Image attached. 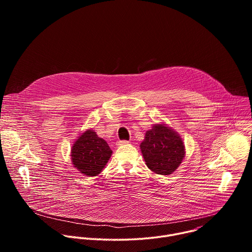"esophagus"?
Wrapping results in <instances>:
<instances>
[{"label": "esophagus", "mask_w": 252, "mask_h": 252, "mask_svg": "<svg viewBox=\"0 0 252 252\" xmlns=\"http://www.w3.org/2000/svg\"><path fill=\"white\" fill-rule=\"evenodd\" d=\"M118 146H126V145H129V141L128 140H119L118 142Z\"/></svg>", "instance_id": "esophagus-1"}]
</instances>
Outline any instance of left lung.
Listing matches in <instances>:
<instances>
[{
  "mask_svg": "<svg viewBox=\"0 0 252 252\" xmlns=\"http://www.w3.org/2000/svg\"><path fill=\"white\" fill-rule=\"evenodd\" d=\"M139 147L148 167L161 175L172 173L186 156L181 135L164 124L155 125L148 130Z\"/></svg>",
  "mask_w": 252,
  "mask_h": 252,
  "instance_id": "8db88e82",
  "label": "left lung"
}]
</instances>
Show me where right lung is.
<instances>
[{
  "instance_id": "1",
  "label": "right lung",
  "mask_w": 252,
  "mask_h": 252,
  "mask_svg": "<svg viewBox=\"0 0 252 252\" xmlns=\"http://www.w3.org/2000/svg\"><path fill=\"white\" fill-rule=\"evenodd\" d=\"M112 154L113 151L106 141L98 137L93 129L82 133L70 151L74 166L87 176H95L100 173Z\"/></svg>"
}]
</instances>
